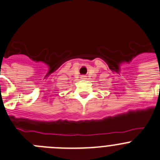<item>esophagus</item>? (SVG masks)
Returning <instances> with one entry per match:
<instances>
[{
  "label": "esophagus",
  "mask_w": 160,
  "mask_h": 160,
  "mask_svg": "<svg viewBox=\"0 0 160 160\" xmlns=\"http://www.w3.org/2000/svg\"><path fill=\"white\" fill-rule=\"evenodd\" d=\"M82 79H86V78H87V76H85V75H82Z\"/></svg>",
  "instance_id": "obj_1"
}]
</instances>
